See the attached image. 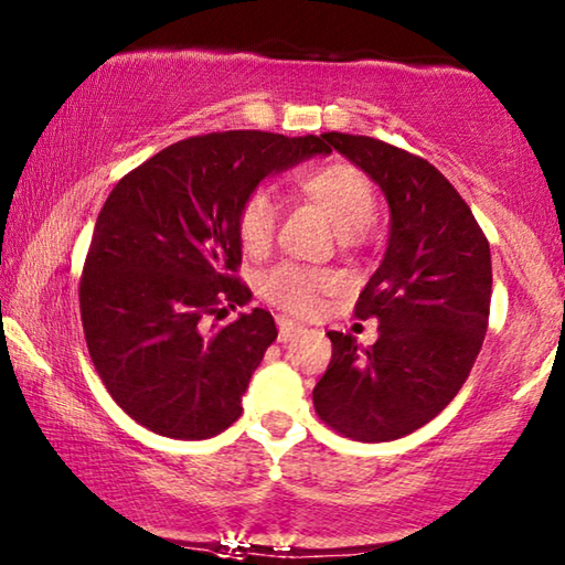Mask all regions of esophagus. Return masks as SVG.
Here are the masks:
<instances>
[{"instance_id":"esophagus-1","label":"esophagus","mask_w":565,"mask_h":565,"mask_svg":"<svg viewBox=\"0 0 565 565\" xmlns=\"http://www.w3.org/2000/svg\"><path fill=\"white\" fill-rule=\"evenodd\" d=\"M300 333V326L298 323H292L290 318H285V316H280L277 318V339H280L282 343H288V341H292Z\"/></svg>"}]
</instances>
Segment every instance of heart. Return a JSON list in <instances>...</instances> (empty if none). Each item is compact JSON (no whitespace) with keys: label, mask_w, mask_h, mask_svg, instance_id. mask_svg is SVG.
Returning <instances> with one entry per match:
<instances>
[{"label":"heart","mask_w":565,"mask_h":565,"mask_svg":"<svg viewBox=\"0 0 565 565\" xmlns=\"http://www.w3.org/2000/svg\"><path fill=\"white\" fill-rule=\"evenodd\" d=\"M302 195L318 203L341 234H356L372 224L377 214V193L370 175L354 162L331 160L308 168L296 178ZM277 201L265 188L252 191L236 211V236L247 255H265L277 234ZM337 288V275L298 263H280L259 277V292L275 308L290 316H313L326 292Z\"/></svg>","instance_id":"heart-1"}]
</instances>
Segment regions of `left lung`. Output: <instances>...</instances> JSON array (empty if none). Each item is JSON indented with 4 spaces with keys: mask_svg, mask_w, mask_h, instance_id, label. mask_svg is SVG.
Here are the masks:
<instances>
[{
    "mask_svg": "<svg viewBox=\"0 0 565 565\" xmlns=\"http://www.w3.org/2000/svg\"><path fill=\"white\" fill-rule=\"evenodd\" d=\"M323 140L382 188L392 226L354 306L362 321L377 318L380 339L359 351L351 333L329 331L313 405L341 436L380 444L423 428L459 395L489 326L492 257L471 209L428 160L374 137Z\"/></svg>",
    "mask_w": 565,
    "mask_h": 565,
    "instance_id": "left-lung-1",
    "label": "left lung"
}]
</instances>
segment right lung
Segmentation results:
<instances>
[{
    "label": "right lung",
    "mask_w": 565,
    "mask_h": 565,
    "mask_svg": "<svg viewBox=\"0 0 565 565\" xmlns=\"http://www.w3.org/2000/svg\"><path fill=\"white\" fill-rule=\"evenodd\" d=\"M323 137L234 129L166 147L114 185L78 282L81 323L104 387L129 418L181 440L218 436L242 415L252 372L277 339L269 310L203 321L252 298L236 273V211L257 183Z\"/></svg>",
    "instance_id": "add662e5"
}]
</instances>
